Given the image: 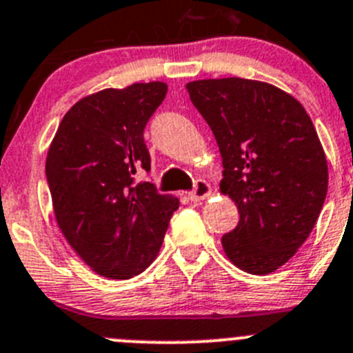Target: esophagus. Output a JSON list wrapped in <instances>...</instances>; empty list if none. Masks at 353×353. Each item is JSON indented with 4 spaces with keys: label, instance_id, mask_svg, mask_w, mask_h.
Masks as SVG:
<instances>
[{
    "label": "esophagus",
    "instance_id": "34e87169",
    "mask_svg": "<svg viewBox=\"0 0 353 353\" xmlns=\"http://www.w3.org/2000/svg\"><path fill=\"white\" fill-rule=\"evenodd\" d=\"M210 195V186L207 181H196L193 192H190V200L192 202H200V200H205Z\"/></svg>",
    "mask_w": 353,
    "mask_h": 353
}]
</instances>
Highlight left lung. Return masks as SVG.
<instances>
[{
	"mask_svg": "<svg viewBox=\"0 0 353 353\" xmlns=\"http://www.w3.org/2000/svg\"><path fill=\"white\" fill-rule=\"evenodd\" d=\"M186 88L219 146L221 193L240 214L223 249L243 272H275L308 239L327 195L317 130L292 95L265 81L196 80Z\"/></svg>",
	"mask_w": 353,
	"mask_h": 353,
	"instance_id": "obj_1",
	"label": "left lung"
}]
</instances>
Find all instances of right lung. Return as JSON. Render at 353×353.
I'll list each match as a JSON object with an SVG mask.
<instances>
[{
  "mask_svg": "<svg viewBox=\"0 0 353 353\" xmlns=\"http://www.w3.org/2000/svg\"><path fill=\"white\" fill-rule=\"evenodd\" d=\"M161 81L104 88L64 114L47 154L55 221L78 256L108 279L127 281L160 251L179 200L154 184L144 127L165 99Z\"/></svg>",
  "mask_w": 353,
  "mask_h": 353,
  "instance_id": "right-lung-1",
  "label": "right lung"
}]
</instances>
